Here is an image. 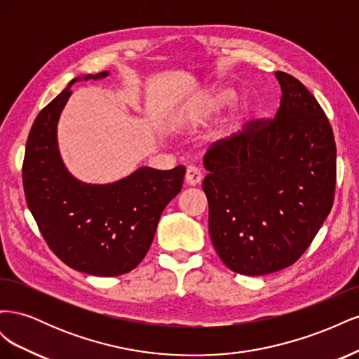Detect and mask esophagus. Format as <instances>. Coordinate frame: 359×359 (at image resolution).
<instances>
[{
	"instance_id": "1",
	"label": "esophagus",
	"mask_w": 359,
	"mask_h": 359,
	"mask_svg": "<svg viewBox=\"0 0 359 359\" xmlns=\"http://www.w3.org/2000/svg\"><path fill=\"white\" fill-rule=\"evenodd\" d=\"M201 181H202V172L198 168L189 166L186 170V182L189 186H196V184H199Z\"/></svg>"
}]
</instances>
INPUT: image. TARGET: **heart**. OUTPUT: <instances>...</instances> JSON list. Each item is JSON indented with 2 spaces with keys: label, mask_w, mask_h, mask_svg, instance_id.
<instances>
[{
  "label": "heart",
  "mask_w": 359,
  "mask_h": 359,
  "mask_svg": "<svg viewBox=\"0 0 359 359\" xmlns=\"http://www.w3.org/2000/svg\"><path fill=\"white\" fill-rule=\"evenodd\" d=\"M235 97V90L229 86H217L210 94H206L199 99L190 102L186 109L182 111L180 123H182L189 128H198L205 124H208L211 119L219 114L226 104H229ZM248 114V104L244 103L235 115H232L223 124L219 132V139L227 140L236 136L243 127L244 118Z\"/></svg>",
  "instance_id": "b5f03b06"
}]
</instances>
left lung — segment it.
I'll list each match as a JSON object with an SVG mask.
<instances>
[{
    "label": "left lung",
    "mask_w": 359,
    "mask_h": 359,
    "mask_svg": "<svg viewBox=\"0 0 359 359\" xmlns=\"http://www.w3.org/2000/svg\"><path fill=\"white\" fill-rule=\"evenodd\" d=\"M281 86L273 119H256L203 157L208 229L224 265L265 276L295 264L334 203L337 148L331 124L297 78Z\"/></svg>",
    "instance_id": "8db88e82"
}]
</instances>
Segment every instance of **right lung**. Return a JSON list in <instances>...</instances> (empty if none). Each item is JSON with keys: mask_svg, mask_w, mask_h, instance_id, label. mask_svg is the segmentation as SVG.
<instances>
[{"mask_svg": "<svg viewBox=\"0 0 359 359\" xmlns=\"http://www.w3.org/2000/svg\"><path fill=\"white\" fill-rule=\"evenodd\" d=\"M107 74H88L85 81ZM76 81L43 107L31 127L22 166L25 199L46 244L64 264L115 277L142 262L163 210L181 191L186 168H139L102 186L72 177L60 156L57 126Z\"/></svg>", "mask_w": 359, "mask_h": 359, "instance_id": "obj_1", "label": "right lung"}]
</instances>
